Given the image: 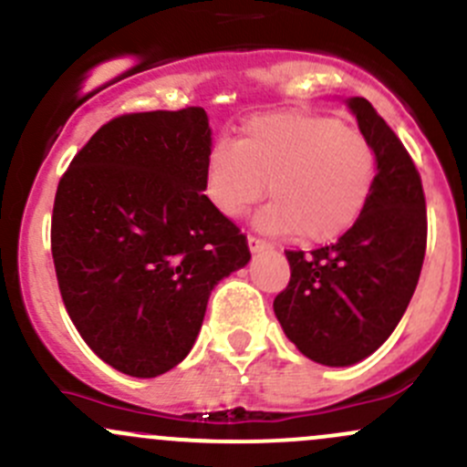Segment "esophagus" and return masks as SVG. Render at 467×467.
I'll return each instance as SVG.
<instances>
[{
	"mask_svg": "<svg viewBox=\"0 0 467 467\" xmlns=\"http://www.w3.org/2000/svg\"><path fill=\"white\" fill-rule=\"evenodd\" d=\"M248 248L250 253H262V250H268L271 248V244H266L264 239H257V237H248Z\"/></svg>",
	"mask_w": 467,
	"mask_h": 467,
	"instance_id": "esophagus-1",
	"label": "esophagus"
}]
</instances>
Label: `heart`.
<instances>
[{"label":"heart","mask_w":467,"mask_h":467,"mask_svg":"<svg viewBox=\"0 0 467 467\" xmlns=\"http://www.w3.org/2000/svg\"><path fill=\"white\" fill-rule=\"evenodd\" d=\"M378 174L374 145L331 116L284 111L219 140L205 161V192L225 219H242L266 194L254 225L273 237L327 244L342 237L369 203Z\"/></svg>","instance_id":"1"}]
</instances>
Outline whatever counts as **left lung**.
<instances>
[{
  "label": "left lung",
  "mask_w": 467,
  "mask_h": 467,
  "mask_svg": "<svg viewBox=\"0 0 467 467\" xmlns=\"http://www.w3.org/2000/svg\"><path fill=\"white\" fill-rule=\"evenodd\" d=\"M374 145L378 174L360 219L311 254L286 250L291 282L273 308L299 353L327 367L371 356L400 322L419 284L428 244L420 176L399 136L365 98H347Z\"/></svg>",
  "instance_id": "1"
}]
</instances>
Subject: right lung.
I'll list each match as a JSON object with an SVG mask.
<instances>
[{"label":"right lung","mask_w":467,"mask_h":467,"mask_svg":"<svg viewBox=\"0 0 467 467\" xmlns=\"http://www.w3.org/2000/svg\"><path fill=\"white\" fill-rule=\"evenodd\" d=\"M213 130L201 107L102 125L60 179L51 253L71 322L134 378L179 365L210 293L250 262L246 237L205 190Z\"/></svg>","instance_id":"add662e5"}]
</instances>
